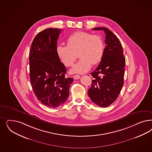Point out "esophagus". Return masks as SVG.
Here are the masks:
<instances>
[{"label":"esophagus","instance_id":"esophagus-1","mask_svg":"<svg viewBox=\"0 0 152 152\" xmlns=\"http://www.w3.org/2000/svg\"><path fill=\"white\" fill-rule=\"evenodd\" d=\"M73 78L75 79V80L79 79L80 78V76L79 75H73Z\"/></svg>","mask_w":152,"mask_h":152}]
</instances>
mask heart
Masks as SVG:
<instances>
[{
  "label": "heart",
  "instance_id": "heart-1",
  "mask_svg": "<svg viewBox=\"0 0 152 152\" xmlns=\"http://www.w3.org/2000/svg\"><path fill=\"white\" fill-rule=\"evenodd\" d=\"M67 44L58 46L57 53L62 62L68 67L73 65L78 53L80 60L71 70L74 73L88 72L92 64H97L103 56V39L97 34L78 31L69 37Z\"/></svg>",
  "mask_w": 152,
  "mask_h": 152
}]
</instances>
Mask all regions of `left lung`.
I'll use <instances>...</instances> for the list:
<instances>
[{
	"instance_id": "8db88e82",
	"label": "left lung",
	"mask_w": 152,
	"mask_h": 152,
	"mask_svg": "<svg viewBox=\"0 0 152 152\" xmlns=\"http://www.w3.org/2000/svg\"><path fill=\"white\" fill-rule=\"evenodd\" d=\"M92 29L103 30L106 46L98 67L91 73L93 79L88 96L97 105L106 107L116 101L122 89L125 59L121 44L113 32L105 27Z\"/></svg>"
}]
</instances>
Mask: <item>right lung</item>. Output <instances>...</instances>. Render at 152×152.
<instances>
[{
	"mask_svg": "<svg viewBox=\"0 0 152 152\" xmlns=\"http://www.w3.org/2000/svg\"><path fill=\"white\" fill-rule=\"evenodd\" d=\"M61 30L47 28L34 37L29 53L30 82L36 97L50 107L64 104L73 78H65L66 69L59 59L57 41Z\"/></svg>",
	"mask_w": 152,
	"mask_h": 152,
	"instance_id": "obj_1",
	"label": "right lung"
}]
</instances>
